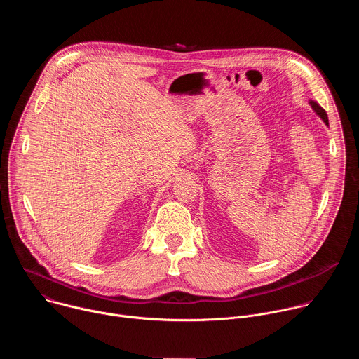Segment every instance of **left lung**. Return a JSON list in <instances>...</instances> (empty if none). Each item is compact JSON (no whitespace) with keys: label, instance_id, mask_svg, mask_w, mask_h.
Wrapping results in <instances>:
<instances>
[{"label":"left lung","instance_id":"obj_1","mask_svg":"<svg viewBox=\"0 0 359 359\" xmlns=\"http://www.w3.org/2000/svg\"><path fill=\"white\" fill-rule=\"evenodd\" d=\"M310 105H311V108L314 109V112L324 121V123L328 126V115H327V112L317 104L316 100H310Z\"/></svg>","mask_w":359,"mask_h":359}]
</instances>
